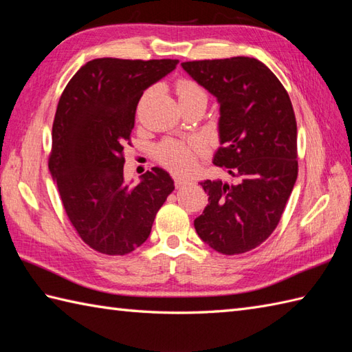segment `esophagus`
<instances>
[{"label": "esophagus", "mask_w": 352, "mask_h": 352, "mask_svg": "<svg viewBox=\"0 0 352 352\" xmlns=\"http://www.w3.org/2000/svg\"><path fill=\"white\" fill-rule=\"evenodd\" d=\"M174 182H175V186H177V188H182V186L188 184L190 180H189V178H184V177H180V175H175V177H174Z\"/></svg>", "instance_id": "1"}]
</instances>
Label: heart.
Returning a JSON list of instances; mask_svg holds the SVG:
<instances>
[{"label": "heart", "mask_w": 352, "mask_h": 352, "mask_svg": "<svg viewBox=\"0 0 352 352\" xmlns=\"http://www.w3.org/2000/svg\"><path fill=\"white\" fill-rule=\"evenodd\" d=\"M175 91L180 102H186L197 98H206L207 95L197 81L180 80L175 86ZM206 153V145L199 139L177 140L166 139L157 146L155 155L164 168L177 172V174H186L195 168L198 157Z\"/></svg>", "instance_id": "heart-1"}]
</instances>
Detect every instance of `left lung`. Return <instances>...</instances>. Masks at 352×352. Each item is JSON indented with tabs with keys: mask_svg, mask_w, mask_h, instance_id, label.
I'll return each instance as SVG.
<instances>
[{
	"mask_svg": "<svg viewBox=\"0 0 352 352\" xmlns=\"http://www.w3.org/2000/svg\"><path fill=\"white\" fill-rule=\"evenodd\" d=\"M219 102L221 148L213 163L234 183H199L208 204L193 226L221 254L248 252L274 233L298 177L296 119L289 94L257 58L182 63Z\"/></svg>",
	"mask_w": 352,
	"mask_h": 352,
	"instance_id": "obj_1",
	"label": "left lung"
}]
</instances>
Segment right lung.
Wrapping results in <instances>:
<instances>
[{
	"label": "right lung",
	"mask_w": 352,
	"mask_h": 352,
	"mask_svg": "<svg viewBox=\"0 0 352 352\" xmlns=\"http://www.w3.org/2000/svg\"><path fill=\"white\" fill-rule=\"evenodd\" d=\"M178 60L95 58L77 71L58 100L48 168L66 216L86 245L125 256L151 233L159 208L174 190L166 170L124 182V148L131 145L136 107Z\"/></svg>",
	"instance_id": "right-lung-1"
}]
</instances>
